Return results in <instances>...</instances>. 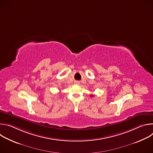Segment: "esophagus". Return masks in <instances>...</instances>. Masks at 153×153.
<instances>
[{
  "label": "esophagus",
  "instance_id": "1",
  "mask_svg": "<svg viewBox=\"0 0 153 153\" xmlns=\"http://www.w3.org/2000/svg\"><path fill=\"white\" fill-rule=\"evenodd\" d=\"M76 83H77V84H79V82H76Z\"/></svg>",
  "mask_w": 153,
  "mask_h": 153
}]
</instances>
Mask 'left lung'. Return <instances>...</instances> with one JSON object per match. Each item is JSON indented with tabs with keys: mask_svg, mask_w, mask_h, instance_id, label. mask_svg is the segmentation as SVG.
I'll list each match as a JSON object with an SVG mask.
<instances>
[{
	"mask_svg": "<svg viewBox=\"0 0 153 153\" xmlns=\"http://www.w3.org/2000/svg\"><path fill=\"white\" fill-rule=\"evenodd\" d=\"M91 96H92V95H91Z\"/></svg>",
	"mask_w": 153,
	"mask_h": 153,
	"instance_id": "1",
	"label": "left lung"
}]
</instances>
